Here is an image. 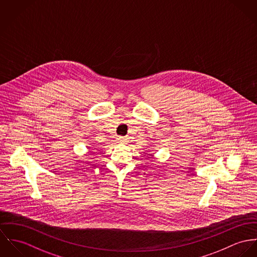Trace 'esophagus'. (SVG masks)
I'll return each mask as SVG.
<instances>
[{
  "mask_svg": "<svg viewBox=\"0 0 257 257\" xmlns=\"http://www.w3.org/2000/svg\"><path fill=\"white\" fill-rule=\"evenodd\" d=\"M117 140H118V142H120V143L125 142V138H123V137H119V138H118V139H117Z\"/></svg>",
  "mask_w": 257,
  "mask_h": 257,
  "instance_id": "obj_1",
  "label": "esophagus"
}]
</instances>
